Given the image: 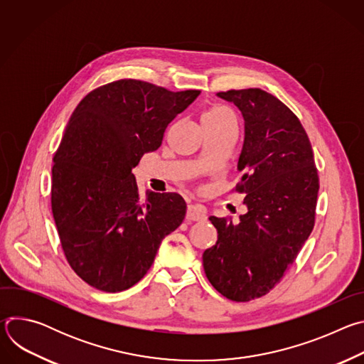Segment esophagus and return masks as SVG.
Here are the masks:
<instances>
[{"instance_id":"obj_1","label":"esophagus","mask_w":364,"mask_h":364,"mask_svg":"<svg viewBox=\"0 0 364 364\" xmlns=\"http://www.w3.org/2000/svg\"><path fill=\"white\" fill-rule=\"evenodd\" d=\"M205 219V210L204 207L200 204H190L187 207V213H186V220L187 222H200Z\"/></svg>"}]
</instances>
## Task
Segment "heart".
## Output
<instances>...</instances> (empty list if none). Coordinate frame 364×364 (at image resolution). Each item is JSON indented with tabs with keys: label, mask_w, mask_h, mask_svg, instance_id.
<instances>
[{
	"label": "heart",
	"mask_w": 364,
	"mask_h": 364,
	"mask_svg": "<svg viewBox=\"0 0 364 364\" xmlns=\"http://www.w3.org/2000/svg\"><path fill=\"white\" fill-rule=\"evenodd\" d=\"M223 119H233L229 109H226L225 107H213L203 115L201 122L203 121H223Z\"/></svg>",
	"instance_id": "1"
}]
</instances>
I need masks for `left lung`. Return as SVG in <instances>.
Segmentation results:
<instances>
[{
  "label": "left lung",
  "mask_w": 364,
  "mask_h": 364,
  "mask_svg": "<svg viewBox=\"0 0 364 364\" xmlns=\"http://www.w3.org/2000/svg\"><path fill=\"white\" fill-rule=\"evenodd\" d=\"M245 119L235 191L246 194L239 223L210 216L218 242L203 253L207 279L223 296L246 302L267 295L313 232L320 188L314 154L296 115L257 89L219 92Z\"/></svg>",
  "instance_id": "8db88e82"
}]
</instances>
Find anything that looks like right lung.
I'll return each mask as SVG.
<instances>
[{
    "instance_id": "1",
    "label": "right lung",
    "mask_w": 364,
    "mask_h": 364,
    "mask_svg": "<svg viewBox=\"0 0 364 364\" xmlns=\"http://www.w3.org/2000/svg\"><path fill=\"white\" fill-rule=\"evenodd\" d=\"M198 95L121 79L89 92L72 114L53 157L51 212L69 265L90 287L135 285L184 220V198L142 197L132 168Z\"/></svg>"
}]
</instances>
